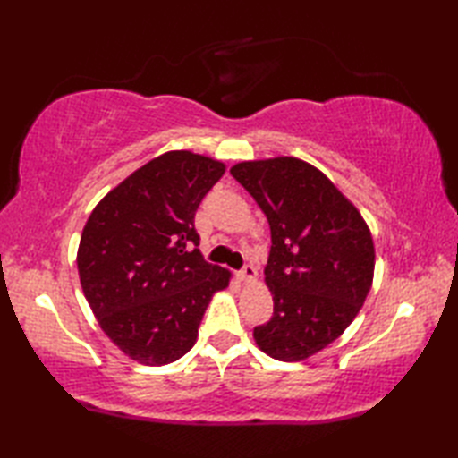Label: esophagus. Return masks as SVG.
I'll use <instances>...</instances> for the list:
<instances>
[{
	"label": "esophagus",
	"instance_id": "esophagus-1",
	"mask_svg": "<svg viewBox=\"0 0 458 458\" xmlns=\"http://www.w3.org/2000/svg\"><path fill=\"white\" fill-rule=\"evenodd\" d=\"M256 276H258V269L251 266V264H246L244 267H242V271H240V279L242 281H254Z\"/></svg>",
	"mask_w": 458,
	"mask_h": 458
}]
</instances>
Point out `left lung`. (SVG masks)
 <instances>
[{
    "label": "left lung",
    "mask_w": 458,
    "mask_h": 458,
    "mask_svg": "<svg viewBox=\"0 0 458 458\" xmlns=\"http://www.w3.org/2000/svg\"><path fill=\"white\" fill-rule=\"evenodd\" d=\"M271 230L264 269L274 317L256 344L281 362H301L344 333L374 279V240L362 214L325 173L295 157L242 161L230 169Z\"/></svg>",
    "instance_id": "left-lung-1"
}]
</instances>
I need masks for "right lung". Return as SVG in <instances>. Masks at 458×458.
<instances>
[{"mask_svg": "<svg viewBox=\"0 0 458 458\" xmlns=\"http://www.w3.org/2000/svg\"><path fill=\"white\" fill-rule=\"evenodd\" d=\"M224 171L212 157L167 151L106 194L86 222L76 256L84 297L135 362L163 366L187 354L212 295L230 284L228 269L202 259L194 230Z\"/></svg>", "mask_w": 458, "mask_h": 458, "instance_id": "1", "label": "right lung"}]
</instances>
